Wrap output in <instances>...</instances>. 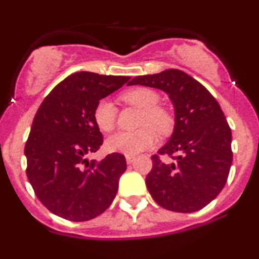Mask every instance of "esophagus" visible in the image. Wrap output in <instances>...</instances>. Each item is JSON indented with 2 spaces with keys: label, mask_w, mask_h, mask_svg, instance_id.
Instances as JSON below:
<instances>
[{
  "label": "esophagus",
  "mask_w": 259,
  "mask_h": 259,
  "mask_svg": "<svg viewBox=\"0 0 259 259\" xmlns=\"http://www.w3.org/2000/svg\"><path fill=\"white\" fill-rule=\"evenodd\" d=\"M134 160H135V156L126 155V163L127 164H133V163H134Z\"/></svg>",
  "instance_id": "esophagus-1"
}]
</instances>
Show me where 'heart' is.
Segmentation results:
<instances>
[{"label":"heart","mask_w":259,"mask_h":259,"mask_svg":"<svg viewBox=\"0 0 259 259\" xmlns=\"http://www.w3.org/2000/svg\"><path fill=\"white\" fill-rule=\"evenodd\" d=\"M121 99L126 104L143 109L140 125L135 132H117L106 139V149L125 155H137L156 143V133L165 135L173 129L171 114L163 106H159L160 96L148 88H135L125 91ZM116 106L109 99H101L94 109L96 125L104 132H110L116 124Z\"/></svg>","instance_id":"b5f03b06"}]
</instances>
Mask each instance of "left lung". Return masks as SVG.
Segmentation results:
<instances>
[{
  "label": "left lung",
  "instance_id": "obj_1",
  "mask_svg": "<svg viewBox=\"0 0 259 259\" xmlns=\"http://www.w3.org/2000/svg\"><path fill=\"white\" fill-rule=\"evenodd\" d=\"M127 85L163 90L176 110L173 135L151 156L153 168L145 179L149 193L168 210H200L223 189L233 159L231 127L218 101L199 81L177 69L137 76ZM160 155L174 161L165 163Z\"/></svg>",
  "mask_w": 259,
  "mask_h": 259
}]
</instances>
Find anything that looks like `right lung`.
<instances>
[{
  "label": "right lung",
  "instance_id": "add662e5",
  "mask_svg": "<svg viewBox=\"0 0 259 259\" xmlns=\"http://www.w3.org/2000/svg\"><path fill=\"white\" fill-rule=\"evenodd\" d=\"M130 80L80 71L55 86L33 117L25 145L26 174L36 197L51 213L71 222L100 215L113 203L126 170L122 154L88 160L103 145L94 109Z\"/></svg>",
  "mask_w": 259,
  "mask_h": 259
}]
</instances>
